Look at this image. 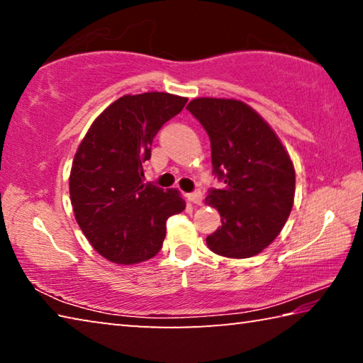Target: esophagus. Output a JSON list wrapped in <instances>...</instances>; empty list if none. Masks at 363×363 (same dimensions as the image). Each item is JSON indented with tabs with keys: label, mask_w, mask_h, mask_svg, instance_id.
Returning <instances> with one entry per match:
<instances>
[{
	"label": "esophagus",
	"mask_w": 363,
	"mask_h": 363,
	"mask_svg": "<svg viewBox=\"0 0 363 363\" xmlns=\"http://www.w3.org/2000/svg\"><path fill=\"white\" fill-rule=\"evenodd\" d=\"M187 200L192 201V203H195V205H200L201 201H203V194H201L200 190H195V192L187 195Z\"/></svg>",
	"instance_id": "obj_1"
}]
</instances>
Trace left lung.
<instances>
[{"label":"left lung","instance_id":"1","mask_svg":"<svg viewBox=\"0 0 363 363\" xmlns=\"http://www.w3.org/2000/svg\"><path fill=\"white\" fill-rule=\"evenodd\" d=\"M187 110L210 136L213 174L223 189H210L206 205L220 223L206 237L213 253L243 259L269 247L284 229L294 200V168L266 121L245 102L200 97Z\"/></svg>","mask_w":363,"mask_h":363}]
</instances>
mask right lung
Segmentation results:
<instances>
[{
	"mask_svg": "<svg viewBox=\"0 0 363 363\" xmlns=\"http://www.w3.org/2000/svg\"><path fill=\"white\" fill-rule=\"evenodd\" d=\"M168 93L123 96L104 110L73 158L70 200L79 229L93 248L116 264L155 256L167 219L186 208L176 189L144 184L153 138L186 106Z\"/></svg>",
	"mask_w": 363,
	"mask_h": 363,
	"instance_id": "1",
	"label": "right lung"
}]
</instances>
